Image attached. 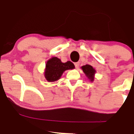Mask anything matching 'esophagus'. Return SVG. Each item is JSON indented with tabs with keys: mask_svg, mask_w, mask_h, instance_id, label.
<instances>
[{
	"mask_svg": "<svg viewBox=\"0 0 134 134\" xmlns=\"http://www.w3.org/2000/svg\"><path fill=\"white\" fill-rule=\"evenodd\" d=\"M79 65H80V63L79 62H76V63H75V67L76 68H78V67H79Z\"/></svg>",
	"mask_w": 134,
	"mask_h": 134,
	"instance_id": "34e87169",
	"label": "esophagus"
}]
</instances>
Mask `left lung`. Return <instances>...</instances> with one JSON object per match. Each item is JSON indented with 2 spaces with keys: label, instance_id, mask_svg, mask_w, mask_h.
I'll return each instance as SVG.
<instances>
[{
  "label": "left lung",
  "instance_id": "1",
  "mask_svg": "<svg viewBox=\"0 0 134 134\" xmlns=\"http://www.w3.org/2000/svg\"><path fill=\"white\" fill-rule=\"evenodd\" d=\"M83 72L86 75V77L90 80L91 82H93L94 79V75L96 73V70L90 65H86L81 67Z\"/></svg>",
  "mask_w": 134,
  "mask_h": 134
}]
</instances>
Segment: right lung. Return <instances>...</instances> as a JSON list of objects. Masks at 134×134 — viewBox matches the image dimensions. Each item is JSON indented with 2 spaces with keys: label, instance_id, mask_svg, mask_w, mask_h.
<instances>
[{
  "label": "right lung",
  "instance_id": "obj_1",
  "mask_svg": "<svg viewBox=\"0 0 134 134\" xmlns=\"http://www.w3.org/2000/svg\"><path fill=\"white\" fill-rule=\"evenodd\" d=\"M75 65L70 61L63 63L57 57H52L46 63L44 76L48 82H53L58 80L67 70L75 69Z\"/></svg>",
  "mask_w": 134,
  "mask_h": 134
}]
</instances>
